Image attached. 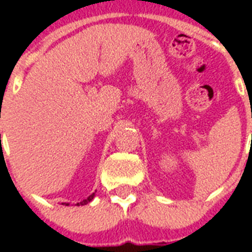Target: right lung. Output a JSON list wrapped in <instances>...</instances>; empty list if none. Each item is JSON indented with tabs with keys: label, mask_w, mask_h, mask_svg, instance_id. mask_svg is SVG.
Segmentation results:
<instances>
[{
	"label": "right lung",
	"mask_w": 252,
	"mask_h": 252,
	"mask_svg": "<svg viewBox=\"0 0 252 252\" xmlns=\"http://www.w3.org/2000/svg\"><path fill=\"white\" fill-rule=\"evenodd\" d=\"M0 136H1V134H0ZM95 192H96V191H95ZM95 192H94V193H91V195L89 196V197H87V199L82 200V201H80V203H77L76 205H78V207H80V205H86L87 203H90L91 200L94 199V196H95ZM61 204H63V205H64V204H65V205H69V203H61Z\"/></svg>",
	"instance_id": "add662e5"
}]
</instances>
